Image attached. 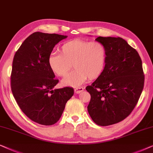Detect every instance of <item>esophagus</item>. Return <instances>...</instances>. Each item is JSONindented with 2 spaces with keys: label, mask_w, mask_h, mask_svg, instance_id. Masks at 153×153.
<instances>
[{
  "label": "esophagus",
  "mask_w": 153,
  "mask_h": 153,
  "mask_svg": "<svg viewBox=\"0 0 153 153\" xmlns=\"http://www.w3.org/2000/svg\"><path fill=\"white\" fill-rule=\"evenodd\" d=\"M83 90H84V88L82 87H76V88L74 89V91L75 94H79V93L82 92Z\"/></svg>",
  "instance_id": "obj_1"
}]
</instances>
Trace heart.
Instances as JSON below:
<instances>
[{"instance_id": "obj_1", "label": "heart", "mask_w": 153, "mask_h": 153, "mask_svg": "<svg viewBox=\"0 0 153 153\" xmlns=\"http://www.w3.org/2000/svg\"><path fill=\"white\" fill-rule=\"evenodd\" d=\"M61 53H51L48 65L59 77H65L71 67L75 69L62 80L64 86L78 87L88 78H97L104 68L106 59L105 46L98 41L75 39L65 42L60 48Z\"/></svg>"}]
</instances>
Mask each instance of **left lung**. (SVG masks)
I'll use <instances>...</instances> for the list:
<instances>
[{"instance_id": "obj_1", "label": "left lung", "mask_w": 153, "mask_h": 153, "mask_svg": "<svg viewBox=\"0 0 153 153\" xmlns=\"http://www.w3.org/2000/svg\"><path fill=\"white\" fill-rule=\"evenodd\" d=\"M96 40L105 46L106 59L101 74L86 87L91 95L87 110L97 125L108 126L123 121L131 113L145 78L139 54L125 40L99 36Z\"/></svg>"}]
</instances>
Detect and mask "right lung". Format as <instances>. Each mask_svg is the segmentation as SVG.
<instances>
[{
	"label": "right lung",
	"instance_id": "1",
	"mask_svg": "<svg viewBox=\"0 0 153 153\" xmlns=\"http://www.w3.org/2000/svg\"><path fill=\"white\" fill-rule=\"evenodd\" d=\"M68 36L35 32L16 52L11 73V89L18 105L32 121L52 125L59 121L74 89H54L59 82L48 65L55 45Z\"/></svg>",
	"mask_w": 153,
	"mask_h": 153
}]
</instances>
